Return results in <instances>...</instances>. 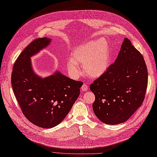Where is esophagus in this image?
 <instances>
[{
    "label": "esophagus",
    "instance_id": "esophagus-1",
    "mask_svg": "<svg viewBox=\"0 0 157 157\" xmlns=\"http://www.w3.org/2000/svg\"><path fill=\"white\" fill-rule=\"evenodd\" d=\"M88 86H87L86 85H85V84L82 85V86H81V88L82 91H86V90H88Z\"/></svg>",
    "mask_w": 157,
    "mask_h": 157
}]
</instances>
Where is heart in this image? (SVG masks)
<instances>
[{"label":"heart","mask_w":157,"mask_h":157,"mask_svg":"<svg viewBox=\"0 0 157 157\" xmlns=\"http://www.w3.org/2000/svg\"><path fill=\"white\" fill-rule=\"evenodd\" d=\"M109 63L108 46L104 40H96L78 46L67 62L71 75L78 78L81 74L79 66H83L84 72L90 78L102 76L108 69Z\"/></svg>","instance_id":"heart-1"}]
</instances>
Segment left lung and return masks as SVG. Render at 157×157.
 <instances>
[{"label": "left lung", "mask_w": 157, "mask_h": 157, "mask_svg": "<svg viewBox=\"0 0 157 157\" xmlns=\"http://www.w3.org/2000/svg\"><path fill=\"white\" fill-rule=\"evenodd\" d=\"M147 86L144 58L125 38L116 60L90 86L95 114L105 124L125 122L143 104Z\"/></svg>", "instance_id": "left-lung-1"}]
</instances>
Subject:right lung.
<instances>
[{
	"label": "right lung",
	"mask_w": 157,
	"mask_h": 157,
	"mask_svg": "<svg viewBox=\"0 0 157 157\" xmlns=\"http://www.w3.org/2000/svg\"><path fill=\"white\" fill-rule=\"evenodd\" d=\"M50 40L43 37L32 41L15 61L11 74L13 92L24 116L33 124L45 128L59 125L67 116L83 84L59 72L45 78L34 73L30 57Z\"/></svg>",
	"instance_id": "1"
}]
</instances>
